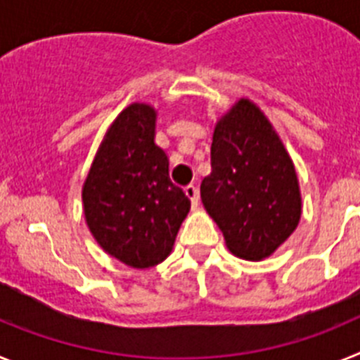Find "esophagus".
<instances>
[{
    "label": "esophagus",
    "mask_w": 360,
    "mask_h": 360,
    "mask_svg": "<svg viewBox=\"0 0 360 360\" xmlns=\"http://www.w3.org/2000/svg\"><path fill=\"white\" fill-rule=\"evenodd\" d=\"M186 195L189 196L191 203H193V207H196V205H198V203H200V191H198V187H196L195 184H189V186L186 187Z\"/></svg>",
    "instance_id": "1"
}]
</instances>
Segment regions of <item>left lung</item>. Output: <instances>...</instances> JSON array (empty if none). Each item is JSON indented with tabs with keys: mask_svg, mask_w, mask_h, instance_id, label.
<instances>
[{
	"mask_svg": "<svg viewBox=\"0 0 360 360\" xmlns=\"http://www.w3.org/2000/svg\"><path fill=\"white\" fill-rule=\"evenodd\" d=\"M200 195L234 256L259 262L295 231L301 193L292 158L263 111L240 98L218 120Z\"/></svg>",
	"mask_w": 360,
	"mask_h": 360,
	"instance_id": "obj_1",
	"label": "left lung"
}]
</instances>
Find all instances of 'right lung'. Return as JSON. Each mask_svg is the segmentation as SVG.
Returning a JSON list of instances; mask_svg holds the SVG:
<instances>
[{"label":"right lung","instance_id":"obj_1","mask_svg":"<svg viewBox=\"0 0 360 360\" xmlns=\"http://www.w3.org/2000/svg\"><path fill=\"white\" fill-rule=\"evenodd\" d=\"M157 111L129 104L113 120L82 186L86 224L110 256L133 269L162 263L191 209L155 144Z\"/></svg>","mask_w":360,"mask_h":360}]
</instances>
